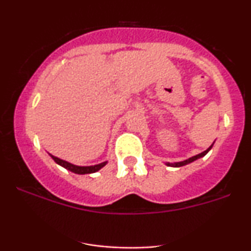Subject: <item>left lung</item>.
Instances as JSON below:
<instances>
[{
    "instance_id": "8db88e82",
    "label": "left lung",
    "mask_w": 251,
    "mask_h": 251,
    "mask_svg": "<svg viewBox=\"0 0 251 251\" xmlns=\"http://www.w3.org/2000/svg\"><path fill=\"white\" fill-rule=\"evenodd\" d=\"M214 143H215V142H214ZM212 145H214V144H212ZM212 145L210 146V148H209L208 150H205V151H204V152H201V153L197 154V155H194V157L189 158V159H186V160H183V162H178V163H166V165H168V166H172V168H180V166H184V165H186V164H190V163L195 162V160L200 159V158L204 157V155H205L206 153H208V152L210 151V150H211Z\"/></svg>"
}]
</instances>
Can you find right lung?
Returning <instances> with one entry per match:
<instances>
[{
	"label": "right lung",
	"instance_id": "right-lung-1",
	"mask_svg": "<svg viewBox=\"0 0 251 251\" xmlns=\"http://www.w3.org/2000/svg\"><path fill=\"white\" fill-rule=\"evenodd\" d=\"M50 157L53 158L54 162H55L56 164H59L60 166H62V168L70 170L71 172H74V174H76V175L94 174V172L99 171L100 169L103 168V166H105L106 164H107V162H103V163L97 164V165H91V166H77V165H74V164H72V163L66 162V160L60 159V158L55 157V155H51V154H50Z\"/></svg>",
	"mask_w": 251,
	"mask_h": 251
}]
</instances>
